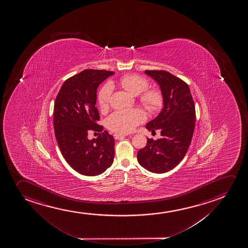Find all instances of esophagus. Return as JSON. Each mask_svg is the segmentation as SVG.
<instances>
[{"label":"esophagus","instance_id":"1","mask_svg":"<svg viewBox=\"0 0 248 248\" xmlns=\"http://www.w3.org/2000/svg\"><path fill=\"white\" fill-rule=\"evenodd\" d=\"M126 135H123V134H119V133H115L114 134V138L116 139H122L125 138Z\"/></svg>","mask_w":248,"mask_h":248}]
</instances>
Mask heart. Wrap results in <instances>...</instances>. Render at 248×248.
I'll use <instances>...</instances> for the list:
<instances>
[{
  "label": "heart",
  "instance_id": "b5f03b06",
  "mask_svg": "<svg viewBox=\"0 0 248 248\" xmlns=\"http://www.w3.org/2000/svg\"><path fill=\"white\" fill-rule=\"evenodd\" d=\"M118 83L132 95L139 96V102L149 112H158L163 108L165 103L163 93L157 88H148L149 81L145 78L134 73L126 74L120 78ZM112 90V85L109 83H106L99 89L97 101L103 110L109 107ZM145 114L141 109L117 110L107 118L106 125L113 132L125 134L132 132L137 125L145 121Z\"/></svg>",
  "mask_w": 248,
  "mask_h": 248
}]
</instances>
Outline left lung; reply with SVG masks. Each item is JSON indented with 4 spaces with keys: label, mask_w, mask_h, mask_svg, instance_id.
<instances>
[{
    "label": "left lung",
    "mask_w": 248,
    "mask_h": 248,
    "mask_svg": "<svg viewBox=\"0 0 248 248\" xmlns=\"http://www.w3.org/2000/svg\"><path fill=\"white\" fill-rule=\"evenodd\" d=\"M159 83L164 95V108L146 128L160 131L161 139H148L138 152V161L153 173H165L175 168L187 152L196 122V110L187 83L163 70H146Z\"/></svg>",
    "instance_id": "8db88e82"
}]
</instances>
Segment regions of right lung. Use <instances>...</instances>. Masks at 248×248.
I'll return each mask as SVG.
<instances>
[{
  "mask_svg": "<svg viewBox=\"0 0 248 248\" xmlns=\"http://www.w3.org/2000/svg\"><path fill=\"white\" fill-rule=\"evenodd\" d=\"M114 73L83 70L63 83L55 100L54 131L60 150L68 165L83 175H100L114 160L115 139L107 131L102 132L95 106L97 88ZM90 131L101 133L89 140Z\"/></svg>",
  "mask_w": 248,
  "mask_h": 248,
  "instance_id": "right-lung-1",
  "label": "right lung"
}]
</instances>
